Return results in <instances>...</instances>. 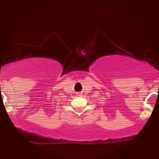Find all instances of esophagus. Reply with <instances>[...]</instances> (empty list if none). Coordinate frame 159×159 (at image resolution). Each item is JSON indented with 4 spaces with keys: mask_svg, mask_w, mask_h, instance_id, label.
Returning <instances> with one entry per match:
<instances>
[{
    "mask_svg": "<svg viewBox=\"0 0 159 159\" xmlns=\"http://www.w3.org/2000/svg\"><path fill=\"white\" fill-rule=\"evenodd\" d=\"M79 95H81V93H79Z\"/></svg>",
    "mask_w": 159,
    "mask_h": 159,
    "instance_id": "34e87169",
    "label": "esophagus"
}]
</instances>
